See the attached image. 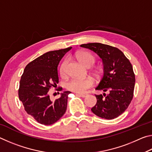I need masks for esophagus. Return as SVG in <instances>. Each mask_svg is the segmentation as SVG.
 <instances>
[{
  "label": "esophagus",
  "mask_w": 152,
  "mask_h": 152,
  "mask_svg": "<svg viewBox=\"0 0 152 152\" xmlns=\"http://www.w3.org/2000/svg\"><path fill=\"white\" fill-rule=\"evenodd\" d=\"M76 95H77V96H80L81 97L84 98V97H86L88 94H76Z\"/></svg>",
  "instance_id": "esophagus-1"
}]
</instances>
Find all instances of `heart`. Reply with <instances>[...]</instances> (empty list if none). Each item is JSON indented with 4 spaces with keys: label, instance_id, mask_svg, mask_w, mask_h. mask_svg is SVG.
I'll use <instances>...</instances> for the list:
<instances>
[{
    "label": "heart",
    "instance_id": "obj_1",
    "mask_svg": "<svg viewBox=\"0 0 152 152\" xmlns=\"http://www.w3.org/2000/svg\"><path fill=\"white\" fill-rule=\"evenodd\" d=\"M76 58L84 66L90 67L94 63L95 58L94 56L88 51H80L76 54ZM66 60L64 61L60 66V73L61 75L65 74ZM94 84V80L91 77L86 78H74L66 82V88L69 91L82 93L87 89L91 88Z\"/></svg>",
    "mask_w": 152,
    "mask_h": 152
}]
</instances>
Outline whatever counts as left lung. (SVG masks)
I'll return each instance as SVG.
<instances>
[{"mask_svg": "<svg viewBox=\"0 0 152 152\" xmlns=\"http://www.w3.org/2000/svg\"><path fill=\"white\" fill-rule=\"evenodd\" d=\"M102 59L103 75L96 90L107 94L96 95L92 112L105 119H113L125 112L132 101L135 78L129 60L117 48L101 43L82 44Z\"/></svg>", "mask_w": 152, "mask_h": 152, "instance_id": "left-lung-1", "label": "left lung"}]
</instances>
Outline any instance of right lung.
<instances>
[{
  "mask_svg": "<svg viewBox=\"0 0 152 152\" xmlns=\"http://www.w3.org/2000/svg\"><path fill=\"white\" fill-rule=\"evenodd\" d=\"M72 47L51 51L31 61L21 76L19 89V100L25 111L40 124L52 125L66 113L70 91H64L55 101H51L49 91L59 82L58 66ZM62 88L57 91H61Z\"/></svg>",
  "mask_w": 152,
  "mask_h": 152,
  "instance_id": "obj_1",
  "label": "right lung"
}]
</instances>
